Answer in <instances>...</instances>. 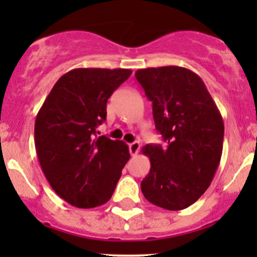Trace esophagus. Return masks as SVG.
<instances>
[{
  "instance_id": "obj_1",
  "label": "esophagus",
  "mask_w": 257,
  "mask_h": 257,
  "mask_svg": "<svg viewBox=\"0 0 257 257\" xmlns=\"http://www.w3.org/2000/svg\"><path fill=\"white\" fill-rule=\"evenodd\" d=\"M141 149V143L139 142H133V143L129 144V152H131L132 155H136L137 153Z\"/></svg>"
}]
</instances>
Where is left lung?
Masks as SVG:
<instances>
[{
    "mask_svg": "<svg viewBox=\"0 0 257 257\" xmlns=\"http://www.w3.org/2000/svg\"><path fill=\"white\" fill-rule=\"evenodd\" d=\"M153 104L155 129L162 145L147 144L150 172L141 184L149 203L167 210H183L210 186L219 167L224 121L198 74L177 66L136 72Z\"/></svg>",
    "mask_w": 257,
    "mask_h": 257,
    "instance_id": "1",
    "label": "left lung"
}]
</instances>
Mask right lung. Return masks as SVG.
I'll return each mask as SVG.
<instances>
[{
  "label": "right lung",
  "instance_id": "add662e5",
  "mask_svg": "<svg viewBox=\"0 0 257 257\" xmlns=\"http://www.w3.org/2000/svg\"><path fill=\"white\" fill-rule=\"evenodd\" d=\"M131 74L123 68L72 69L57 80L36 116L41 168L71 205L89 209L107 203L131 158L124 142L95 134L107 118L108 99Z\"/></svg>",
  "mask_w": 257,
  "mask_h": 257
}]
</instances>
